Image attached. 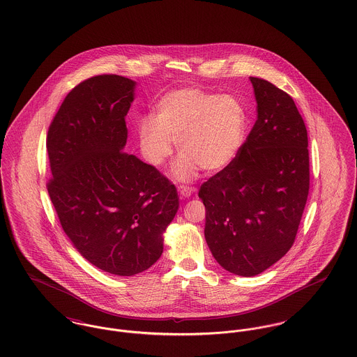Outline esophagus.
Wrapping results in <instances>:
<instances>
[{"label": "esophagus", "mask_w": 357, "mask_h": 357, "mask_svg": "<svg viewBox=\"0 0 357 357\" xmlns=\"http://www.w3.org/2000/svg\"><path fill=\"white\" fill-rule=\"evenodd\" d=\"M178 192H179V195H181V197H190V196L193 195L195 189H193V188H190V186H185V185H182V186H179Z\"/></svg>", "instance_id": "esophagus-1"}]
</instances>
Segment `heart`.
<instances>
[{"label":"heart","instance_id":"1","mask_svg":"<svg viewBox=\"0 0 357 357\" xmlns=\"http://www.w3.org/2000/svg\"><path fill=\"white\" fill-rule=\"evenodd\" d=\"M246 111L230 94H213L196 87L167 91L153 108V116L138 121L137 132L144 158L161 167L176 142L181 158L174 176L190 181L201 169L218 174L237 158L246 134Z\"/></svg>","mask_w":357,"mask_h":357}]
</instances>
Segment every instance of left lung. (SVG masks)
Instances as JSON below:
<instances>
[{"label": "left lung", "instance_id": "1", "mask_svg": "<svg viewBox=\"0 0 357 357\" xmlns=\"http://www.w3.org/2000/svg\"><path fill=\"white\" fill-rule=\"evenodd\" d=\"M250 82L257 120L234 161L198 190L205 241L215 260L241 277L289 252L310 192L308 134L293 98L268 80Z\"/></svg>", "mask_w": 357, "mask_h": 357}]
</instances>
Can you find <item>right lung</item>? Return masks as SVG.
I'll list each match as a JSON object with an SVG mask.
<instances>
[{
    "label": "right lung",
    "mask_w": 357,
    "mask_h": 357,
    "mask_svg": "<svg viewBox=\"0 0 357 357\" xmlns=\"http://www.w3.org/2000/svg\"><path fill=\"white\" fill-rule=\"evenodd\" d=\"M135 82L97 75L64 98L46 138V188L64 233L97 268L131 277L162 253L179 198L159 169L121 149Z\"/></svg>",
    "instance_id": "add662e5"
}]
</instances>
